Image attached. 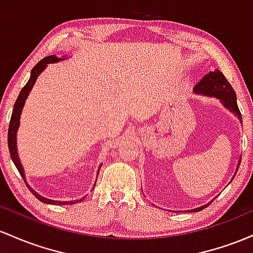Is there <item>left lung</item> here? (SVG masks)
<instances>
[{
	"label": "left lung",
	"instance_id": "obj_1",
	"mask_svg": "<svg viewBox=\"0 0 253 253\" xmlns=\"http://www.w3.org/2000/svg\"><path fill=\"white\" fill-rule=\"evenodd\" d=\"M194 93L195 94H200L204 96H211V98H216L217 100H220V103L223 105V107H226L229 112L234 113V116L240 121V123H243V118H241V113L239 111V107H238L237 104V94H235L234 89L232 88L231 84L227 81V79L223 76V74L220 72V70H214V72H209L206 76L198 82L197 84L194 87ZM241 159L238 161L237 169H235V173H237L238 169H239ZM234 173V175H235ZM233 175V178H234ZM232 178L231 181L233 180ZM229 181V183H231ZM212 202H208L204 204L202 207H198V208L190 209V212H196L201 211L202 209L207 208Z\"/></svg>",
	"mask_w": 253,
	"mask_h": 253
}]
</instances>
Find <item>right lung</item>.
<instances>
[{"instance_id": "add662e5", "label": "right lung", "mask_w": 253, "mask_h": 253, "mask_svg": "<svg viewBox=\"0 0 253 253\" xmlns=\"http://www.w3.org/2000/svg\"><path fill=\"white\" fill-rule=\"evenodd\" d=\"M63 59L64 58H58L56 55L46 56V57L42 58V61L39 62V63L37 64L32 70H31L30 80L27 81V84H25L24 88L21 89V92H20L18 99H16L15 104H14L13 113H12V117H10V122H9V129H8V148H9L10 158H12L13 163L16 166V169H18V171H19L20 174H21V177L24 178V180H25V183H26L27 188L30 189V191L32 192V194L35 195L36 197L38 198L39 201H41V202L46 203V204H55V206H67V204L79 203V202H82L84 197H81L80 200H74V201H53V200H50V198L44 197V196L39 195L38 192L35 191V190L31 188V186L27 184L26 178H25V169H24V167H22L21 161H20L19 155H18V146H16V134H18V129L20 126V117H21L22 109H24V106H25V101H26L28 94H30L31 90H32V88H33V86H35V84H36L37 79H38V76L41 75V74L44 72L45 69H46L47 64L57 63V62L63 61ZM100 167H101V165L99 166L96 174H99ZM96 179H98V178H96ZM95 183H96V180H95ZM95 183H94V185H93V189H94Z\"/></svg>"}]
</instances>
